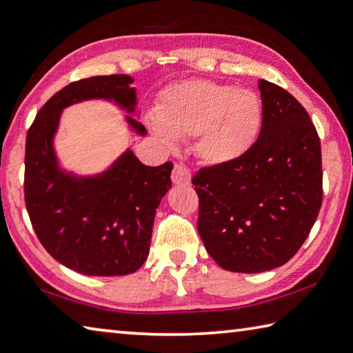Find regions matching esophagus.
Segmentation results:
<instances>
[{
    "instance_id": "obj_1",
    "label": "esophagus",
    "mask_w": 353,
    "mask_h": 353,
    "mask_svg": "<svg viewBox=\"0 0 353 353\" xmlns=\"http://www.w3.org/2000/svg\"><path fill=\"white\" fill-rule=\"evenodd\" d=\"M172 181L178 185H188L190 184V170L185 168L184 164L176 163L172 170Z\"/></svg>"
}]
</instances>
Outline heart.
Wrapping results in <instances>:
<instances>
[{
    "instance_id": "b5f03b06",
    "label": "heart",
    "mask_w": 353,
    "mask_h": 353,
    "mask_svg": "<svg viewBox=\"0 0 353 353\" xmlns=\"http://www.w3.org/2000/svg\"><path fill=\"white\" fill-rule=\"evenodd\" d=\"M148 123L168 145L176 137H195L203 163L229 164L255 144L263 125V103L254 90L208 79H188L165 88Z\"/></svg>"
}]
</instances>
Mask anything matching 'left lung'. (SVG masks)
I'll use <instances>...</instances> for the list:
<instances>
[{"instance_id":"1","label":"left lung","mask_w":353,"mask_h":353,"mask_svg":"<svg viewBox=\"0 0 353 353\" xmlns=\"http://www.w3.org/2000/svg\"><path fill=\"white\" fill-rule=\"evenodd\" d=\"M263 125L245 154L199 169L196 228L208 254L230 272L258 274L294 256L323 203L321 143L303 105L259 79Z\"/></svg>"}]
</instances>
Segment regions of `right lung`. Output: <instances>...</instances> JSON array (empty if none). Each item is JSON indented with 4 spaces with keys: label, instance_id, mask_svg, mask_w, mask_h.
Listing matches in <instances>:
<instances>
[{
    "label": "right lung",
    "instance_id": "obj_1",
    "mask_svg": "<svg viewBox=\"0 0 353 353\" xmlns=\"http://www.w3.org/2000/svg\"><path fill=\"white\" fill-rule=\"evenodd\" d=\"M132 83L129 75L70 83L43 105L26 138L24 199L32 228L58 263L81 275L119 276L141 268L157 208L172 185L174 164L150 168L130 149L95 176H75L58 165L53 137L63 109L101 98L134 112ZM125 119L137 134H148L135 118Z\"/></svg>",
    "mask_w": 353,
    "mask_h": 353
}]
</instances>
